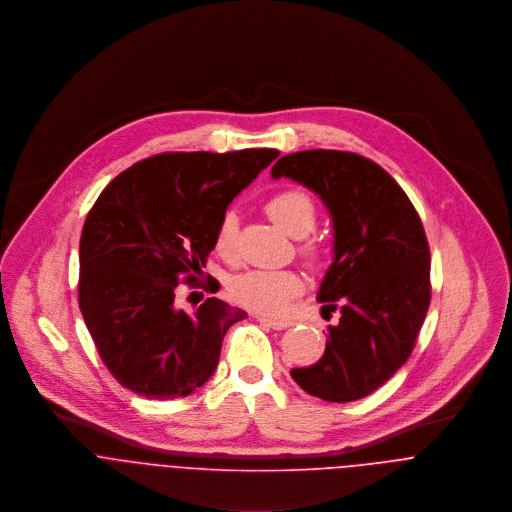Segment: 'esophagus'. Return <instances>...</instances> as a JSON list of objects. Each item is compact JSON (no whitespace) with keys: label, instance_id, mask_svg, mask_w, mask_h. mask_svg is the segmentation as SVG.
<instances>
[{"label":"esophagus","instance_id":"obj_1","mask_svg":"<svg viewBox=\"0 0 512 512\" xmlns=\"http://www.w3.org/2000/svg\"><path fill=\"white\" fill-rule=\"evenodd\" d=\"M262 325H266V327H270V329H276V331H282V329H288L290 325H292V321H288V319H272V317H256Z\"/></svg>","mask_w":512,"mask_h":512}]
</instances>
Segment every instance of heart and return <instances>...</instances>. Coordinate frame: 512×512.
Returning <instances> with one entry per match:
<instances>
[{
    "label": "heart",
    "instance_id": "b5f03b06",
    "mask_svg": "<svg viewBox=\"0 0 512 512\" xmlns=\"http://www.w3.org/2000/svg\"><path fill=\"white\" fill-rule=\"evenodd\" d=\"M266 213L286 234L293 238H305L317 224V207L313 197L303 189H284L272 195L266 203ZM236 236L234 213H224L215 232V250L222 256H230ZM305 256L317 258L319 250L315 244L303 246ZM303 290L301 278L290 270H252L232 280L228 292L230 297L252 311L264 315L284 313L288 301Z\"/></svg>",
    "mask_w": 512,
    "mask_h": 512
}]
</instances>
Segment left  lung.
Listing matches in <instances>:
<instances>
[{"label":"left lung","instance_id":"1","mask_svg":"<svg viewBox=\"0 0 512 512\" xmlns=\"http://www.w3.org/2000/svg\"><path fill=\"white\" fill-rule=\"evenodd\" d=\"M272 177H290L321 197L333 219V264L317 301L341 311L329 325L323 357L292 368L311 396L353 402L404 365L424 325L430 246L414 205L374 161L351 151L309 149L284 155Z\"/></svg>","mask_w":512,"mask_h":512}]
</instances>
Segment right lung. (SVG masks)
Segmentation results:
<instances>
[{
	"mask_svg": "<svg viewBox=\"0 0 512 512\" xmlns=\"http://www.w3.org/2000/svg\"><path fill=\"white\" fill-rule=\"evenodd\" d=\"M278 149L167 151L122 171L100 193L80 234L78 307L102 363L128 390L173 400L219 365L230 325L246 311L207 297L195 313L175 305L197 282L232 199Z\"/></svg>",
	"mask_w": 512,
	"mask_h": 512,
	"instance_id": "right-lung-1",
	"label": "right lung"
}]
</instances>
